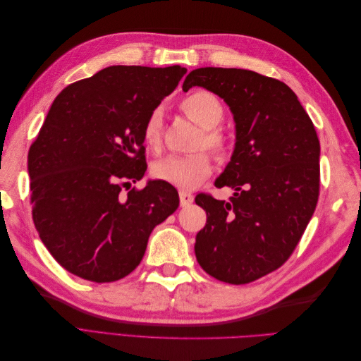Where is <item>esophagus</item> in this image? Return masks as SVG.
Returning <instances> with one entry per match:
<instances>
[{"label":"esophagus","mask_w":361,"mask_h":361,"mask_svg":"<svg viewBox=\"0 0 361 361\" xmlns=\"http://www.w3.org/2000/svg\"><path fill=\"white\" fill-rule=\"evenodd\" d=\"M179 199H180V206L187 207L194 202V195L188 191H179Z\"/></svg>","instance_id":"esophagus-1"}]
</instances>
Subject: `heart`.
I'll return each mask as SVG.
<instances>
[{"label": "heart", "mask_w": 361, "mask_h": 361, "mask_svg": "<svg viewBox=\"0 0 361 361\" xmlns=\"http://www.w3.org/2000/svg\"><path fill=\"white\" fill-rule=\"evenodd\" d=\"M180 110L191 122L203 129L200 146L212 149L218 155H226L228 143L226 137L216 129L224 118V106L218 97L206 90L192 92L180 102ZM143 140L150 150H158L162 141V114L159 110L152 111L143 125ZM212 173V159L206 154L188 157L170 155L157 161L152 167L154 178L174 185L179 188H195Z\"/></svg>", "instance_id": "1"}]
</instances>
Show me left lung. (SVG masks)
Instances as JSON below:
<instances>
[{
    "mask_svg": "<svg viewBox=\"0 0 361 361\" xmlns=\"http://www.w3.org/2000/svg\"><path fill=\"white\" fill-rule=\"evenodd\" d=\"M194 85L220 96L235 120L233 154L215 180L233 197H195L207 215L195 257L214 279L245 285L280 268L300 243L318 203L319 140L297 94L279 80L200 68L182 90Z\"/></svg>",
    "mask_w": 361,
    "mask_h": 361,
    "instance_id": "left-lung-1",
    "label": "left lung"
}]
</instances>
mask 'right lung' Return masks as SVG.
<instances>
[{"instance_id": "right-lung-1", "label": "right lung", "mask_w": 361, "mask_h": 361, "mask_svg": "<svg viewBox=\"0 0 361 361\" xmlns=\"http://www.w3.org/2000/svg\"><path fill=\"white\" fill-rule=\"evenodd\" d=\"M180 66H110L68 85L28 152L32 221L52 257L96 283L133 272L154 228L179 206L164 180L119 194L145 176L143 125L176 89Z\"/></svg>"}]
</instances>
